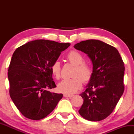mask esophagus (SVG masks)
<instances>
[{
	"instance_id": "1",
	"label": "esophagus",
	"mask_w": 134,
	"mask_h": 134,
	"mask_svg": "<svg viewBox=\"0 0 134 134\" xmlns=\"http://www.w3.org/2000/svg\"><path fill=\"white\" fill-rule=\"evenodd\" d=\"M64 97H65V98H72V97L73 96V95L69 94H67V93H64Z\"/></svg>"
}]
</instances>
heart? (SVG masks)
Listing matches in <instances>:
<instances>
[{
  "instance_id": "b5f03b06",
  "label": "heart",
  "mask_w": 134,
  "mask_h": 134,
  "mask_svg": "<svg viewBox=\"0 0 134 134\" xmlns=\"http://www.w3.org/2000/svg\"><path fill=\"white\" fill-rule=\"evenodd\" d=\"M69 62L76 66L73 74V78L64 79L58 84V90L62 93L73 94L82 87V81L86 82L91 78L93 69L91 66L84 63V57L78 52L72 50L67 55ZM60 64L59 62H55L52 66V72L53 76L59 79L60 76Z\"/></svg>"
}]
</instances>
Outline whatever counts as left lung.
I'll return each instance as SVG.
<instances>
[{
  "instance_id": "8db88e82",
  "label": "left lung",
  "mask_w": 134,
  "mask_h": 134,
  "mask_svg": "<svg viewBox=\"0 0 134 134\" xmlns=\"http://www.w3.org/2000/svg\"><path fill=\"white\" fill-rule=\"evenodd\" d=\"M74 47L87 54L93 64L90 82L80 94L84 102L79 113L87 120H102L112 113L124 93V62L115 47L98 40L81 41Z\"/></svg>"
}]
</instances>
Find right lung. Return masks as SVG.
Wrapping results in <instances>:
<instances>
[{"label": "right lung", "mask_w": 134, "mask_h": 134, "mask_svg": "<svg viewBox=\"0 0 134 134\" xmlns=\"http://www.w3.org/2000/svg\"><path fill=\"white\" fill-rule=\"evenodd\" d=\"M70 43L36 40L14 52L8 69L9 94L17 108L25 117L38 120L50 114L62 98L51 93L56 87L52 66Z\"/></svg>", "instance_id": "add662e5"}]
</instances>
